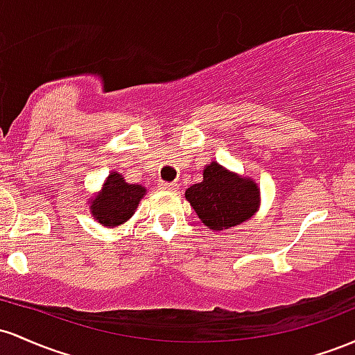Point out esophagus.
<instances>
[{
    "label": "esophagus",
    "mask_w": 355,
    "mask_h": 355,
    "mask_svg": "<svg viewBox=\"0 0 355 355\" xmlns=\"http://www.w3.org/2000/svg\"><path fill=\"white\" fill-rule=\"evenodd\" d=\"M179 186L176 182H159V189L162 191H176Z\"/></svg>",
    "instance_id": "1"
}]
</instances>
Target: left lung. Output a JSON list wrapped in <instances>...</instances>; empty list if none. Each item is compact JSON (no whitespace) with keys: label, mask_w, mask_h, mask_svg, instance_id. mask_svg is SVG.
<instances>
[{"label":"left lung","mask_w":355,"mask_h":355,"mask_svg":"<svg viewBox=\"0 0 355 355\" xmlns=\"http://www.w3.org/2000/svg\"><path fill=\"white\" fill-rule=\"evenodd\" d=\"M186 199L209 230L221 231L252 218L258 208V188L250 179L211 162L205 167L202 181L186 191Z\"/></svg>","instance_id":"8db88e82"}]
</instances>
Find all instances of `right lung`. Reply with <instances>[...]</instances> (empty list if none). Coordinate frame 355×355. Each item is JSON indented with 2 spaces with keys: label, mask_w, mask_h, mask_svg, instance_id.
I'll use <instances>...</instances> for the list:
<instances>
[{
  "label": "right lung",
  "mask_w": 355,
  "mask_h": 355,
  "mask_svg": "<svg viewBox=\"0 0 355 355\" xmlns=\"http://www.w3.org/2000/svg\"><path fill=\"white\" fill-rule=\"evenodd\" d=\"M144 193L142 186L127 184L121 174L112 173L103 184L102 194L92 201V214L103 226L121 225L132 216Z\"/></svg>",
  "instance_id": "1"
}]
</instances>
